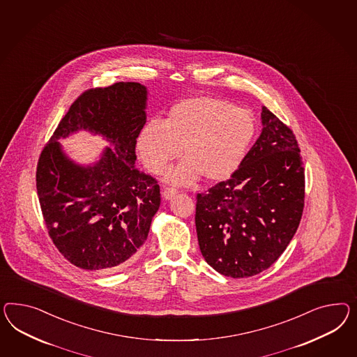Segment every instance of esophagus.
Returning <instances> with one entry per match:
<instances>
[{"instance_id":"1","label":"esophagus","mask_w":357,"mask_h":357,"mask_svg":"<svg viewBox=\"0 0 357 357\" xmlns=\"http://www.w3.org/2000/svg\"><path fill=\"white\" fill-rule=\"evenodd\" d=\"M176 193H178V191L174 187H166V188H164V191H162V196H164V199L169 200V199H172L173 196H175Z\"/></svg>"}]
</instances>
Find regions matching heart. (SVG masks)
<instances>
[{"mask_svg":"<svg viewBox=\"0 0 357 357\" xmlns=\"http://www.w3.org/2000/svg\"><path fill=\"white\" fill-rule=\"evenodd\" d=\"M257 125L250 110L211 96L188 97L174 104L166 121H148L137 136V152L153 173H164L182 154L169 174L174 183L191 184L204 178L221 182L245 160Z\"/></svg>","mask_w":357,"mask_h":357,"instance_id":"heart-1","label":"heart"}]
</instances>
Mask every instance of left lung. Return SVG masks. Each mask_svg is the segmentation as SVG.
I'll list each match as a JSON object with an SVG mask.
<instances>
[{"label": "left lung", "mask_w": 357, "mask_h": 357, "mask_svg": "<svg viewBox=\"0 0 357 357\" xmlns=\"http://www.w3.org/2000/svg\"><path fill=\"white\" fill-rule=\"evenodd\" d=\"M262 132L230 179L196 196L195 223L205 261L245 278L280 259L299 227L305 175L298 140L268 107Z\"/></svg>", "instance_id": "1"}]
</instances>
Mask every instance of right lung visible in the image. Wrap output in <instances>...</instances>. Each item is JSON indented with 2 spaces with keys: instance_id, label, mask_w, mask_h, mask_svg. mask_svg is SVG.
Segmentation results:
<instances>
[{
  "instance_id": "add662e5",
  "label": "right lung",
  "mask_w": 357,
  "mask_h": 357,
  "mask_svg": "<svg viewBox=\"0 0 357 357\" xmlns=\"http://www.w3.org/2000/svg\"><path fill=\"white\" fill-rule=\"evenodd\" d=\"M146 88L119 82L84 91L41 151L36 188L49 236L61 255L84 270L119 269L135 259L160 208V185L135 167L136 139L146 122ZM77 129L114 145L84 168L56 140Z\"/></svg>"
}]
</instances>
